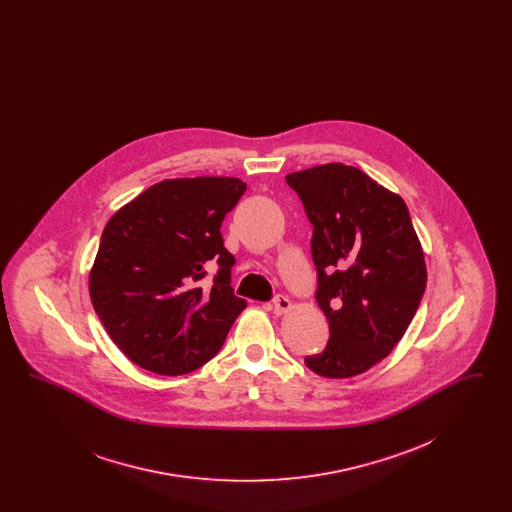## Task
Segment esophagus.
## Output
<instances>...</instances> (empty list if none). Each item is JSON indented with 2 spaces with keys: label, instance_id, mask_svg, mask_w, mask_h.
Instances as JSON below:
<instances>
[{
  "label": "esophagus",
  "instance_id": "34e87169",
  "mask_svg": "<svg viewBox=\"0 0 512 512\" xmlns=\"http://www.w3.org/2000/svg\"><path fill=\"white\" fill-rule=\"evenodd\" d=\"M270 307H272V311H274L276 315H282V313H288V311L292 309V301H290L286 295H276V297L272 299Z\"/></svg>",
  "mask_w": 512,
  "mask_h": 512
}]
</instances>
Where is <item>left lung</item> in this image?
<instances>
[{
    "label": "left lung",
    "instance_id": "left-lung-1",
    "mask_svg": "<svg viewBox=\"0 0 512 512\" xmlns=\"http://www.w3.org/2000/svg\"><path fill=\"white\" fill-rule=\"evenodd\" d=\"M313 224L318 307L330 340L305 365L351 378L388 357L426 290L424 253L405 201L341 163L286 176Z\"/></svg>",
    "mask_w": 512,
    "mask_h": 512
}]
</instances>
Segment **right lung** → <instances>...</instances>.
Here are the masks:
<instances>
[{
    "label": "right lung",
    "mask_w": 512,
    "mask_h": 512,
    "mask_svg": "<svg viewBox=\"0 0 512 512\" xmlns=\"http://www.w3.org/2000/svg\"><path fill=\"white\" fill-rule=\"evenodd\" d=\"M226 176L163 180L107 222L90 272L99 320L122 353L163 376L219 353L245 299L230 286L234 255L220 226L245 192ZM218 274L205 283L206 268Z\"/></svg>",
    "instance_id": "right-lung-1"
}]
</instances>
